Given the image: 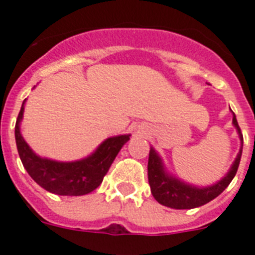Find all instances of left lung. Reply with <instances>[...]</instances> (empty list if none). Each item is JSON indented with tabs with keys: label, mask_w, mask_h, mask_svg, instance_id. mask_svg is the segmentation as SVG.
I'll list each match as a JSON object with an SVG mask.
<instances>
[{
	"label": "left lung",
	"mask_w": 255,
	"mask_h": 255,
	"mask_svg": "<svg viewBox=\"0 0 255 255\" xmlns=\"http://www.w3.org/2000/svg\"><path fill=\"white\" fill-rule=\"evenodd\" d=\"M232 123L236 127L239 136H240V151L237 154L236 159L233 162L232 167L228 171V174L222 180H219L214 185H210V187H194V185H190V184L179 180L176 177L171 176L164 170L163 162L157 154V151L151 147L150 151H149V162H147V179H149L151 194L160 205L171 207V209H179V210L194 209V207L202 206V205L210 202L230 185V183L236 175L239 164H240L244 144L243 133H241V129L239 127L235 114H233Z\"/></svg>",
	"instance_id": "1"
}]
</instances>
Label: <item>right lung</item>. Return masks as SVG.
<instances>
[{
	"label": "right lung",
	"instance_id": "add662e5",
	"mask_svg": "<svg viewBox=\"0 0 255 255\" xmlns=\"http://www.w3.org/2000/svg\"><path fill=\"white\" fill-rule=\"evenodd\" d=\"M24 102L25 100L15 123V141L19 157L29 176L45 190L58 196H83L100 187L122 146L129 140V134L106 138L95 153L84 159L57 162L41 158L32 151L20 133Z\"/></svg>",
	"mask_w": 255,
	"mask_h": 255
}]
</instances>
